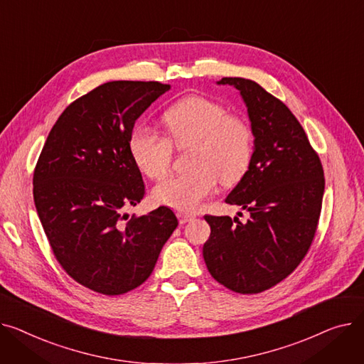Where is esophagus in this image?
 <instances>
[{
    "label": "esophagus",
    "instance_id": "obj_1",
    "mask_svg": "<svg viewBox=\"0 0 364 364\" xmlns=\"http://www.w3.org/2000/svg\"><path fill=\"white\" fill-rule=\"evenodd\" d=\"M178 218H179V222H181L182 225L196 219V216H194V215H189V213H178Z\"/></svg>",
    "mask_w": 364,
    "mask_h": 364
}]
</instances>
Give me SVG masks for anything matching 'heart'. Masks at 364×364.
Instances as JSON below:
<instances>
[{
  "instance_id": "heart-1",
  "label": "heart",
  "mask_w": 364,
  "mask_h": 364,
  "mask_svg": "<svg viewBox=\"0 0 364 364\" xmlns=\"http://www.w3.org/2000/svg\"><path fill=\"white\" fill-rule=\"evenodd\" d=\"M163 122L168 138L146 124H136L129 135V153L149 179H161L168 173L172 144L178 149L192 148V170L159 183L153 191L157 204L194 211L216 191L220 179L229 185L245 175L254 149L252 131L242 117L228 114L220 102L191 95L170 107Z\"/></svg>"
}]
</instances>
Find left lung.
Here are the masks:
<instances>
[{
	"instance_id": "obj_1",
	"label": "left lung",
	"mask_w": 364,
	"mask_h": 364,
	"mask_svg": "<svg viewBox=\"0 0 364 364\" xmlns=\"http://www.w3.org/2000/svg\"><path fill=\"white\" fill-rule=\"evenodd\" d=\"M218 85L240 91L251 122V163L225 200L250 211V219L204 216L211 233L203 257L223 287L259 294L284 281L307 254L322 210L323 167L281 100L244 77Z\"/></svg>"
}]
</instances>
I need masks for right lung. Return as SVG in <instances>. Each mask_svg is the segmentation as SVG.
I'll return each instance as SVG.
<instances>
[{"instance_id": "add662e5", "label": "right lung", "mask_w": 364, "mask_h": 364, "mask_svg": "<svg viewBox=\"0 0 364 364\" xmlns=\"http://www.w3.org/2000/svg\"><path fill=\"white\" fill-rule=\"evenodd\" d=\"M170 85L113 80L73 101L42 148L33 173L39 220L61 267L76 282L104 295L144 284L178 226L159 207L126 215L145 194L129 153L136 119Z\"/></svg>"}]
</instances>
